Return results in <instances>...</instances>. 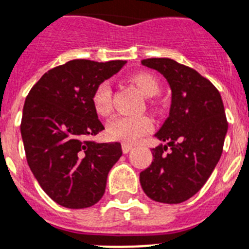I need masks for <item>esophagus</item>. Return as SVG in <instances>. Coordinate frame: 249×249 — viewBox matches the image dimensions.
<instances>
[{"label":"esophagus","instance_id":"34e87169","mask_svg":"<svg viewBox=\"0 0 249 249\" xmlns=\"http://www.w3.org/2000/svg\"><path fill=\"white\" fill-rule=\"evenodd\" d=\"M121 148H123V153H125V154H126V153H129V152H130V150L131 149H133V145H130V144H123V147H121Z\"/></svg>","mask_w":249,"mask_h":249}]
</instances>
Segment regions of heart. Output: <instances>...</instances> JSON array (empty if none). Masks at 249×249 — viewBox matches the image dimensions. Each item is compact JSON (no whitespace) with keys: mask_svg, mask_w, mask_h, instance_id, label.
Here are the masks:
<instances>
[{"mask_svg":"<svg viewBox=\"0 0 249 249\" xmlns=\"http://www.w3.org/2000/svg\"><path fill=\"white\" fill-rule=\"evenodd\" d=\"M131 82L148 97L156 96L160 91V81L148 72H138L131 76ZM92 106L96 114L107 116L112 110V92L107 82L100 83L92 93ZM153 123L145 115L135 116H116L107 125L106 133L112 141L125 144H134L149 133Z\"/></svg>","mask_w":249,"mask_h":249,"instance_id":"heart-1","label":"heart"}]
</instances>
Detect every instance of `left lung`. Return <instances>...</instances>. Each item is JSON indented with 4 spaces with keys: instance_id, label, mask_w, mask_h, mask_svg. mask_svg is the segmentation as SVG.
I'll return each mask as SVG.
<instances>
[{
    "instance_id": "8db88e82",
    "label": "left lung",
    "mask_w": 249,
    "mask_h": 249,
    "mask_svg": "<svg viewBox=\"0 0 249 249\" xmlns=\"http://www.w3.org/2000/svg\"><path fill=\"white\" fill-rule=\"evenodd\" d=\"M142 64L163 74L172 91L170 116L156 137L153 162L141 172L145 195L157 202L179 204L205 185L220 160L228 130L223 100L208 78L170 58Z\"/></svg>"
}]
</instances>
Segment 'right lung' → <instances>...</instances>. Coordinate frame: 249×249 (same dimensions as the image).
Wrapping results in <instances>:
<instances>
[{
  "instance_id": "1",
  "label": "right lung",
  "mask_w": 249,
  "mask_h": 249,
  "mask_svg": "<svg viewBox=\"0 0 249 249\" xmlns=\"http://www.w3.org/2000/svg\"><path fill=\"white\" fill-rule=\"evenodd\" d=\"M126 63L74 59L44 73L25 100L21 137L31 172L50 199L70 209L99 202L120 143H95L104 130L92 93Z\"/></svg>"
}]
</instances>
